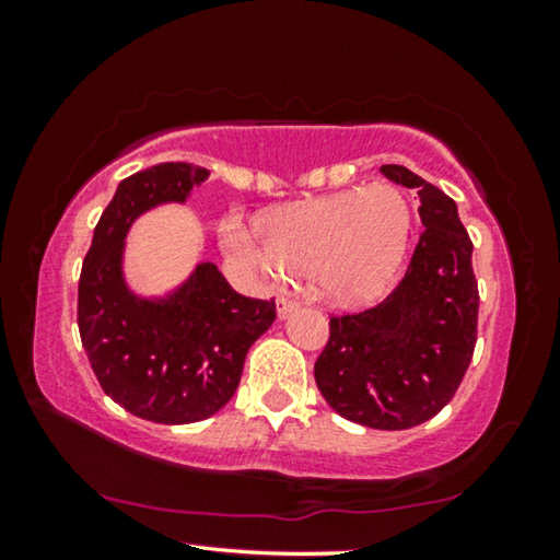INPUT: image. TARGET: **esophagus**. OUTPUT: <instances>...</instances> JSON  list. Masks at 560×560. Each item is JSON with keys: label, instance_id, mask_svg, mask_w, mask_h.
Segmentation results:
<instances>
[{"label": "esophagus", "instance_id": "obj_1", "mask_svg": "<svg viewBox=\"0 0 560 560\" xmlns=\"http://www.w3.org/2000/svg\"><path fill=\"white\" fill-rule=\"evenodd\" d=\"M301 306V303L296 301V299H291V296H279V301H277V314L281 316V318H287V316H291L293 311H296Z\"/></svg>", "mask_w": 560, "mask_h": 560}]
</instances>
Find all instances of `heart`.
<instances>
[{
  "label": "heart",
  "mask_w": 560,
  "mask_h": 560,
  "mask_svg": "<svg viewBox=\"0 0 560 560\" xmlns=\"http://www.w3.org/2000/svg\"><path fill=\"white\" fill-rule=\"evenodd\" d=\"M410 230L405 195L377 183L264 214L259 232L226 222L222 240L261 273H314L328 299L363 303L395 279Z\"/></svg>",
  "instance_id": "b5f03b06"
}]
</instances>
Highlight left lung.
<instances>
[{
	"label": "left lung",
	"instance_id": "left-lung-1",
	"mask_svg": "<svg viewBox=\"0 0 560 560\" xmlns=\"http://www.w3.org/2000/svg\"><path fill=\"white\" fill-rule=\"evenodd\" d=\"M381 173L417 189L424 232L390 296L330 318L314 375L346 420L407 430L428 422L457 393L477 343L479 289L471 240L452 197L402 165H383Z\"/></svg>",
	"mask_w": 560,
	"mask_h": 560
}]
</instances>
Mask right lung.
Instances as JSON below:
<instances>
[{
	"label": "right lung",
	"mask_w": 560,
	"mask_h": 560,
	"mask_svg": "<svg viewBox=\"0 0 560 560\" xmlns=\"http://www.w3.org/2000/svg\"><path fill=\"white\" fill-rule=\"evenodd\" d=\"M210 170L160 163L118 185L93 230L79 281V334L98 383L122 410L160 424L212 417L240 387L244 358L277 318V303L236 293L212 261L163 296L130 289L122 271L132 222L185 205Z\"/></svg>",
	"instance_id": "1"
}]
</instances>
